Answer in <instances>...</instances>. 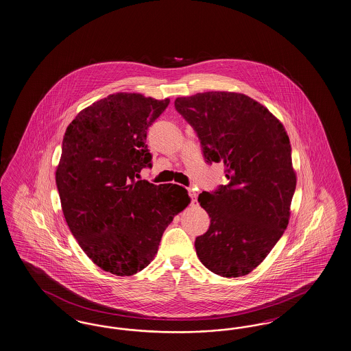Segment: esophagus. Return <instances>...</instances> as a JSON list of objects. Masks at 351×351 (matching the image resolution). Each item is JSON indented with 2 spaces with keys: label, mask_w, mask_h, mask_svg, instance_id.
I'll list each match as a JSON object with an SVG mask.
<instances>
[{
  "label": "esophagus",
  "mask_w": 351,
  "mask_h": 351,
  "mask_svg": "<svg viewBox=\"0 0 351 351\" xmlns=\"http://www.w3.org/2000/svg\"><path fill=\"white\" fill-rule=\"evenodd\" d=\"M188 192H189V196H191V198H192V202L195 204V202L197 201L196 191H195L193 188H189V189H188Z\"/></svg>",
  "instance_id": "34e87169"
}]
</instances>
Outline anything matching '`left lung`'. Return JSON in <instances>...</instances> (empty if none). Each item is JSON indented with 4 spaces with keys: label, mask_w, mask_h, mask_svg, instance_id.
Wrapping results in <instances>:
<instances>
[{
    "label": "left lung",
    "mask_w": 351,
    "mask_h": 351,
    "mask_svg": "<svg viewBox=\"0 0 351 351\" xmlns=\"http://www.w3.org/2000/svg\"><path fill=\"white\" fill-rule=\"evenodd\" d=\"M208 165L223 163L228 182L198 196L210 217L195 241L199 261L222 277L258 267L283 235L296 186L291 145L280 120L252 98L227 91L176 98Z\"/></svg>",
    "instance_id": "8db88e82"
}]
</instances>
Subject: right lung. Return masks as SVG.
Here are the masks:
<instances>
[{"label": "right lung", "mask_w": 351, "mask_h": 351, "mask_svg": "<svg viewBox=\"0 0 351 351\" xmlns=\"http://www.w3.org/2000/svg\"><path fill=\"white\" fill-rule=\"evenodd\" d=\"M169 104L108 95L78 113L62 140L56 185L64 217L94 264L116 276L147 267L167 226L191 202L180 185L138 180L153 166L147 129Z\"/></svg>", "instance_id": "right-lung-1"}]
</instances>
